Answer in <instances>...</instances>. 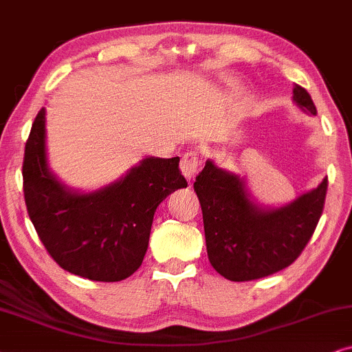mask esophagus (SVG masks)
Masks as SVG:
<instances>
[{
	"label": "esophagus",
	"instance_id": "obj_1",
	"mask_svg": "<svg viewBox=\"0 0 352 352\" xmlns=\"http://www.w3.org/2000/svg\"><path fill=\"white\" fill-rule=\"evenodd\" d=\"M201 164H203V154L199 151H188L182 156V162H180V170L184 173L185 179H191L196 172L199 170Z\"/></svg>",
	"mask_w": 352,
	"mask_h": 352
}]
</instances>
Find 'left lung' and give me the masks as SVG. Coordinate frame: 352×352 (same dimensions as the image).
<instances>
[{
	"label": "left lung",
	"instance_id": "8db88e82",
	"mask_svg": "<svg viewBox=\"0 0 352 352\" xmlns=\"http://www.w3.org/2000/svg\"><path fill=\"white\" fill-rule=\"evenodd\" d=\"M293 101L316 116L312 98L294 85ZM329 180L282 208L257 204L245 179L210 161L195 182L203 209L210 265L232 282H250L283 270L298 259L320 219Z\"/></svg>",
	"mask_w": 352,
	"mask_h": 352
}]
</instances>
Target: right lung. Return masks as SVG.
<instances>
[{
  "instance_id": "right-lung-1",
  "label": "right lung",
  "mask_w": 352,
  "mask_h": 352,
  "mask_svg": "<svg viewBox=\"0 0 352 352\" xmlns=\"http://www.w3.org/2000/svg\"><path fill=\"white\" fill-rule=\"evenodd\" d=\"M46 109L23 154V196L38 238L59 267L95 282H120L142 265L157 206L186 184L180 157H144L104 188L80 193L56 179L46 159Z\"/></svg>"
}]
</instances>
